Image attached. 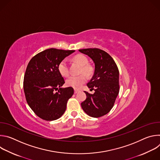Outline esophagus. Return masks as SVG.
<instances>
[{
  "label": "esophagus",
  "instance_id": "esophagus-1",
  "mask_svg": "<svg viewBox=\"0 0 160 160\" xmlns=\"http://www.w3.org/2000/svg\"><path fill=\"white\" fill-rule=\"evenodd\" d=\"M80 92L79 90H77V89H75V94H77L78 92Z\"/></svg>",
  "mask_w": 160,
  "mask_h": 160
}]
</instances>
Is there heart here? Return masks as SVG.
Returning a JSON list of instances; mask_svg holds the SVG:
<instances>
[{"label":"heart","instance_id":"heart-1","mask_svg":"<svg viewBox=\"0 0 160 160\" xmlns=\"http://www.w3.org/2000/svg\"><path fill=\"white\" fill-rule=\"evenodd\" d=\"M73 61L81 65L80 73H84L87 76H90L92 73V68L88 64V60L87 58L83 54H77L73 58ZM59 73L63 77H68L70 74L69 66L66 59L60 61L58 66ZM86 77L82 74L77 76H71L66 81V84L68 87H71L74 88H79L86 82Z\"/></svg>","mask_w":160,"mask_h":160}]
</instances>
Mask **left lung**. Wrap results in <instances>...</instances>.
Listing matches in <instances>:
<instances>
[{"mask_svg": "<svg viewBox=\"0 0 160 160\" xmlns=\"http://www.w3.org/2000/svg\"><path fill=\"white\" fill-rule=\"evenodd\" d=\"M79 51L88 56L95 64L94 75L87 84L95 92L90 94L85 91L87 98L81 106L88 116L99 118L110 111L118 95V68L112 57L101 49L90 48Z\"/></svg>", "mask_w": 160, "mask_h": 160, "instance_id": "obj_1", "label": "left lung"}]
</instances>
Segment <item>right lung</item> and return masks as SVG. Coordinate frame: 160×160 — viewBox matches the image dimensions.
<instances>
[{"mask_svg": "<svg viewBox=\"0 0 160 160\" xmlns=\"http://www.w3.org/2000/svg\"><path fill=\"white\" fill-rule=\"evenodd\" d=\"M74 52L48 49L36 54L28 64L23 80L26 100L35 115L44 120L59 118L74 94L71 87L61 88L65 82L58 70L60 61Z\"/></svg>", "mask_w": 160, "mask_h": 160, "instance_id": "obj_1", "label": "right lung"}]
</instances>
